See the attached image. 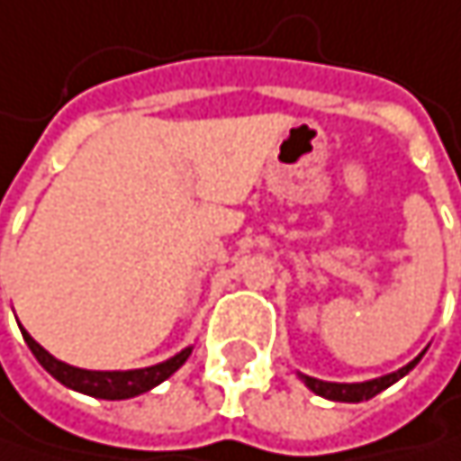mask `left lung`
Here are the masks:
<instances>
[{"label": "left lung", "mask_w": 461, "mask_h": 461, "mask_svg": "<svg viewBox=\"0 0 461 461\" xmlns=\"http://www.w3.org/2000/svg\"><path fill=\"white\" fill-rule=\"evenodd\" d=\"M424 355V352H421ZM421 355L414 357L409 366H403L401 371L395 374H387V376H379V379H371V382H355V384H339V382H322V379H315V376H307V374H299V379L321 398H328V401H339V403H360V401H371L374 395H379L382 390H387L390 384H395L398 379H403L416 363L421 360Z\"/></svg>", "instance_id": "8db88e82"}]
</instances>
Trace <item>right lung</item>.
<instances>
[{
	"mask_svg": "<svg viewBox=\"0 0 461 461\" xmlns=\"http://www.w3.org/2000/svg\"><path fill=\"white\" fill-rule=\"evenodd\" d=\"M21 333H23L29 349L34 352V357L40 360V366L45 368L50 376H55L60 384H66V387H71L77 393L104 398V401H128V398H136L140 393H149L151 387H157L159 382L173 376L186 363V357L192 355V347H186L178 355L167 357L165 363H157V366H149V368H136V371H87V368H77V366H68V363L52 357L45 347H40L29 336V330L21 328Z\"/></svg>",
	"mask_w": 461,
	"mask_h": 461,
	"instance_id": "right-lung-1",
	"label": "right lung"
}]
</instances>
